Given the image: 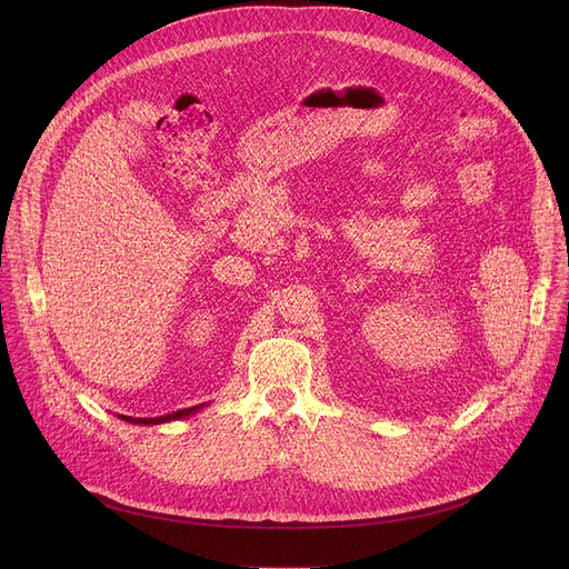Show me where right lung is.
I'll return each instance as SVG.
<instances>
[{
	"label": "right lung",
	"mask_w": 569,
	"mask_h": 569,
	"mask_svg": "<svg viewBox=\"0 0 569 569\" xmlns=\"http://www.w3.org/2000/svg\"><path fill=\"white\" fill-rule=\"evenodd\" d=\"M200 410V405H193V408H184V410H178V412H171V415H164V417H154V419H132V417H121L123 421H130V423H139V426H154V423H167V421H178V419H184L193 412Z\"/></svg>",
	"instance_id": "obj_1"
}]
</instances>
